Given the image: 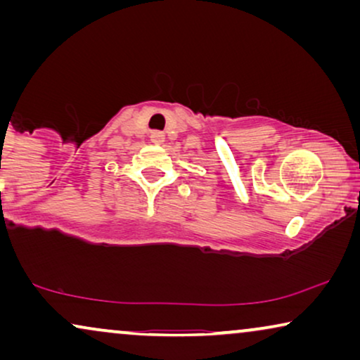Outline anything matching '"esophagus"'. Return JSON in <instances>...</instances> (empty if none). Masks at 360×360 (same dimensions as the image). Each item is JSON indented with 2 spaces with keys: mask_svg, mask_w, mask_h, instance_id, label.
I'll use <instances>...</instances> for the list:
<instances>
[{
  "mask_svg": "<svg viewBox=\"0 0 360 360\" xmlns=\"http://www.w3.org/2000/svg\"><path fill=\"white\" fill-rule=\"evenodd\" d=\"M150 141H152V144H155V146L164 144V141H165L164 132H159V131L152 132V134H150Z\"/></svg>",
  "mask_w": 360,
  "mask_h": 360,
  "instance_id": "esophagus-1",
  "label": "esophagus"
}]
</instances>
